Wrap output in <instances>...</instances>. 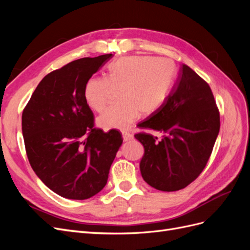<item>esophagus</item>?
Masks as SVG:
<instances>
[{"instance_id": "esophagus-1", "label": "esophagus", "mask_w": 250, "mask_h": 250, "mask_svg": "<svg viewBox=\"0 0 250 250\" xmlns=\"http://www.w3.org/2000/svg\"><path fill=\"white\" fill-rule=\"evenodd\" d=\"M122 137H123L124 142H129V141L133 140V135L130 134V133H128V132H123Z\"/></svg>"}]
</instances>
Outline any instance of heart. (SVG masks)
<instances>
[{"instance_id": "1", "label": "heart", "mask_w": 250, "mask_h": 250, "mask_svg": "<svg viewBox=\"0 0 250 250\" xmlns=\"http://www.w3.org/2000/svg\"><path fill=\"white\" fill-rule=\"evenodd\" d=\"M173 77L174 63L168 58L125 56L107 66L105 79H88L83 96L88 107L102 111L112 90H120V104L107 108L97 121L104 129L127 130L140 113L149 116L161 107Z\"/></svg>"}]
</instances>
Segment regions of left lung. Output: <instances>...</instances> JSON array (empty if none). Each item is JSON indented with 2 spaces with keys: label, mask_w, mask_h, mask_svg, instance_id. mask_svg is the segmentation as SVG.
<instances>
[{
  "label": "left lung",
  "mask_w": 250,
  "mask_h": 250,
  "mask_svg": "<svg viewBox=\"0 0 250 250\" xmlns=\"http://www.w3.org/2000/svg\"><path fill=\"white\" fill-rule=\"evenodd\" d=\"M140 127L163 133L161 140L146 132L134 135L145 149L140 163L144 180L156 190L173 192L190 185L207 166L220 115L209 85L183 64L161 107Z\"/></svg>",
  "instance_id": "8db88e82"
}]
</instances>
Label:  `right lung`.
<instances>
[{"mask_svg":"<svg viewBox=\"0 0 250 250\" xmlns=\"http://www.w3.org/2000/svg\"><path fill=\"white\" fill-rule=\"evenodd\" d=\"M111 57L80 58L49 73L22 111L30 165L50 190L67 199H87L102 190L123 143L119 131L95 127L83 96L87 80Z\"/></svg>","mask_w":250,"mask_h":250,"instance_id":"1","label":"right lung"}]
</instances>
